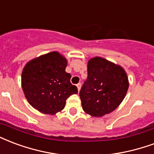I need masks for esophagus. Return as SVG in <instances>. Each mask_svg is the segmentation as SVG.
Wrapping results in <instances>:
<instances>
[{
	"mask_svg": "<svg viewBox=\"0 0 154 154\" xmlns=\"http://www.w3.org/2000/svg\"><path fill=\"white\" fill-rule=\"evenodd\" d=\"M76 86H77V88H78V91L79 92V91H80V88H81V84L79 83V84H77Z\"/></svg>",
	"mask_w": 154,
	"mask_h": 154,
	"instance_id": "obj_1",
	"label": "esophagus"
}]
</instances>
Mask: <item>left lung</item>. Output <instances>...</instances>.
<instances>
[{
	"mask_svg": "<svg viewBox=\"0 0 154 154\" xmlns=\"http://www.w3.org/2000/svg\"><path fill=\"white\" fill-rule=\"evenodd\" d=\"M128 87L122 66L100 57H92L88 62V79L79 92L83 109L93 117L111 113L123 100Z\"/></svg>",
	"mask_w": 154,
	"mask_h": 154,
	"instance_id": "obj_1",
	"label": "left lung"
}]
</instances>
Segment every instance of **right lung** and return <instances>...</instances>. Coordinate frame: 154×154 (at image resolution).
Segmentation results:
<instances>
[{
    "label": "right lung",
    "mask_w": 154,
    "mask_h": 154,
    "mask_svg": "<svg viewBox=\"0 0 154 154\" xmlns=\"http://www.w3.org/2000/svg\"><path fill=\"white\" fill-rule=\"evenodd\" d=\"M67 60L58 52H51L31 60L22 73V88L29 104L45 114L62 110L66 100L78 93L66 72Z\"/></svg>",
    "instance_id": "add662e5"
}]
</instances>
